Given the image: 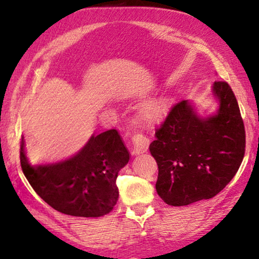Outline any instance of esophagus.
<instances>
[{"mask_svg":"<svg viewBox=\"0 0 259 259\" xmlns=\"http://www.w3.org/2000/svg\"><path fill=\"white\" fill-rule=\"evenodd\" d=\"M132 144H133V153L140 154L144 153L148 150V145H150V140L147 139L144 134L136 133L132 137Z\"/></svg>","mask_w":259,"mask_h":259,"instance_id":"34e87169","label":"esophagus"}]
</instances>
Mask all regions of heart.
I'll return each mask as SVG.
<instances>
[{
  "mask_svg": "<svg viewBox=\"0 0 259 259\" xmlns=\"http://www.w3.org/2000/svg\"><path fill=\"white\" fill-rule=\"evenodd\" d=\"M167 109V105L164 100H154L146 105L144 109V114L148 120H159L164 116Z\"/></svg>",
  "mask_w": 259,
  "mask_h": 259,
  "instance_id": "obj_1",
  "label": "heart"
}]
</instances>
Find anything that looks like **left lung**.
Instances as JSON below:
<instances>
[{
    "instance_id": "left-lung-1",
    "label": "left lung",
    "mask_w": 259,
    "mask_h": 259,
    "mask_svg": "<svg viewBox=\"0 0 259 259\" xmlns=\"http://www.w3.org/2000/svg\"><path fill=\"white\" fill-rule=\"evenodd\" d=\"M218 113L201 119L187 100L173 105L155 128L150 152L158 164L155 189L172 206L210 199L236 176L245 153V128L231 87L215 81Z\"/></svg>"
}]
</instances>
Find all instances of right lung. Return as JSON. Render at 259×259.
Wrapping results in <instances>:
<instances>
[{"label":"right lung","instance_id":"obj_1","mask_svg":"<svg viewBox=\"0 0 259 259\" xmlns=\"http://www.w3.org/2000/svg\"><path fill=\"white\" fill-rule=\"evenodd\" d=\"M20 144L24 177L54 210L74 217H101L115 206L118 173L130 160L116 130L92 136L74 157L55 164L31 166L24 153L23 137Z\"/></svg>","mask_w":259,"mask_h":259}]
</instances>
